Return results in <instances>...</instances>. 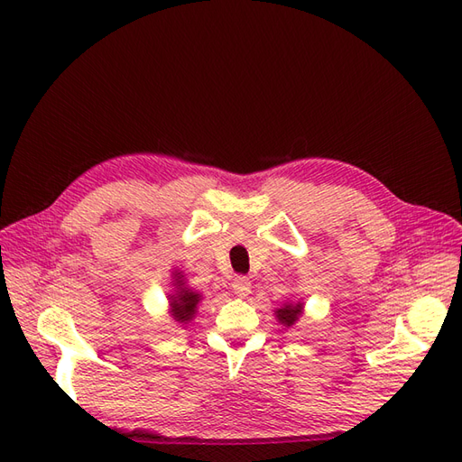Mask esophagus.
<instances>
[{
    "mask_svg": "<svg viewBox=\"0 0 462 462\" xmlns=\"http://www.w3.org/2000/svg\"><path fill=\"white\" fill-rule=\"evenodd\" d=\"M232 290H234L236 296L245 298L249 294V290H252V282H249L247 276L238 274V276H234V279H232Z\"/></svg>",
    "mask_w": 462,
    "mask_h": 462,
    "instance_id": "obj_1",
    "label": "esophagus"
}]
</instances>
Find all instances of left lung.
Wrapping results in <instances>:
<instances>
[{
  "instance_id": "1",
  "label": "left lung",
  "mask_w": 462,
  "mask_h": 462,
  "mask_svg": "<svg viewBox=\"0 0 462 462\" xmlns=\"http://www.w3.org/2000/svg\"><path fill=\"white\" fill-rule=\"evenodd\" d=\"M300 315H301V304H300V301H298V304H294V306H284L282 310L276 311V318H279V321L288 325V327L294 325L298 321Z\"/></svg>"
}]
</instances>
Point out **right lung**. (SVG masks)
<instances>
[{
	"label": "right lung",
	"instance_id": "1",
	"mask_svg": "<svg viewBox=\"0 0 462 462\" xmlns=\"http://www.w3.org/2000/svg\"><path fill=\"white\" fill-rule=\"evenodd\" d=\"M178 286H180V292L176 296H172V315L176 321L186 323L193 318L195 308H197V304H199V294L181 288V281H178Z\"/></svg>",
	"mask_w": 462,
	"mask_h": 462
}]
</instances>
